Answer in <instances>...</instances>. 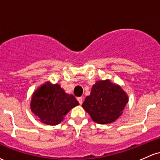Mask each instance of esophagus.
Wrapping results in <instances>:
<instances>
[{
  "instance_id": "esophagus-1",
  "label": "esophagus",
  "mask_w": 160,
  "mask_h": 160,
  "mask_svg": "<svg viewBox=\"0 0 160 160\" xmlns=\"http://www.w3.org/2000/svg\"><path fill=\"white\" fill-rule=\"evenodd\" d=\"M77 101H78L79 103L81 105L82 103H83V97H78L77 98Z\"/></svg>"
}]
</instances>
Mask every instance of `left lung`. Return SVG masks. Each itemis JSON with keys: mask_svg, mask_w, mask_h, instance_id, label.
Segmentation results:
<instances>
[{"mask_svg": "<svg viewBox=\"0 0 160 160\" xmlns=\"http://www.w3.org/2000/svg\"><path fill=\"white\" fill-rule=\"evenodd\" d=\"M128 102L127 95L119 86L108 80H100L92 86L82 106L95 122L109 124L122 115Z\"/></svg>", "mask_w": 160, "mask_h": 160, "instance_id": "1", "label": "left lung"}]
</instances>
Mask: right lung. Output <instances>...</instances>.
I'll return each mask as SVG.
<instances>
[{
  "instance_id": "obj_1",
  "label": "right lung",
  "mask_w": 160,
  "mask_h": 160,
  "mask_svg": "<svg viewBox=\"0 0 160 160\" xmlns=\"http://www.w3.org/2000/svg\"><path fill=\"white\" fill-rule=\"evenodd\" d=\"M79 102L73 95L67 94L60 85L46 83L33 93L31 110L40 121L48 125H56Z\"/></svg>"
}]
</instances>
